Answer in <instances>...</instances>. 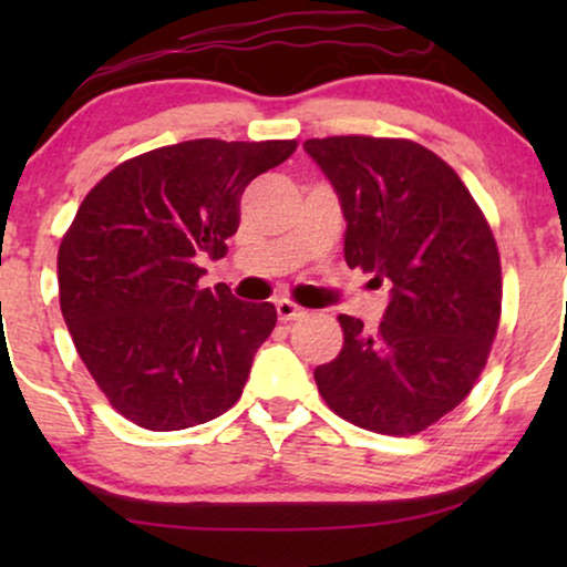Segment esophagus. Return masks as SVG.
I'll return each mask as SVG.
<instances>
[{
  "mask_svg": "<svg viewBox=\"0 0 567 567\" xmlns=\"http://www.w3.org/2000/svg\"><path fill=\"white\" fill-rule=\"evenodd\" d=\"M276 312L281 322H293V320H299V317H305L307 309H301L299 305H293V301H289V299H278Z\"/></svg>",
  "mask_w": 567,
  "mask_h": 567,
  "instance_id": "obj_1",
  "label": "esophagus"
}]
</instances>
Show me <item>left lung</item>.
Returning <instances> with one entry per match:
<instances>
[{
	"label": "left lung",
	"instance_id": "1",
	"mask_svg": "<svg viewBox=\"0 0 567 567\" xmlns=\"http://www.w3.org/2000/svg\"><path fill=\"white\" fill-rule=\"evenodd\" d=\"M338 193L346 262L390 281L377 330L340 315L343 348L315 369L332 413L359 429L408 436L475 386L501 320V258L460 175L408 138H307Z\"/></svg>",
	"mask_w": 567,
	"mask_h": 567
}]
</instances>
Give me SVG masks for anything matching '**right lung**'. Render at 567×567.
<instances>
[{
  "label": "right lung",
  "instance_id": "1",
  "mask_svg": "<svg viewBox=\"0 0 567 567\" xmlns=\"http://www.w3.org/2000/svg\"><path fill=\"white\" fill-rule=\"evenodd\" d=\"M297 142L159 146L107 173L59 247L61 315L111 405L150 431H181L235 405L276 307L200 289L198 260L227 255L239 196Z\"/></svg>",
  "mask_w": 567,
  "mask_h": 567
}]
</instances>
